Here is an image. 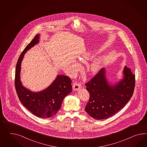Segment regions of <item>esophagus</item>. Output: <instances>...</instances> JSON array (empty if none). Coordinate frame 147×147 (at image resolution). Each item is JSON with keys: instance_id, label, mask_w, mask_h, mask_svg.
I'll return each instance as SVG.
<instances>
[{"instance_id": "34e87169", "label": "esophagus", "mask_w": 147, "mask_h": 147, "mask_svg": "<svg viewBox=\"0 0 147 147\" xmlns=\"http://www.w3.org/2000/svg\"><path fill=\"white\" fill-rule=\"evenodd\" d=\"M81 88V83L79 82L74 83L73 85V89L74 90H78Z\"/></svg>"}]
</instances>
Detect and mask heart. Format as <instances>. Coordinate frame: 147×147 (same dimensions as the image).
Masks as SVG:
<instances>
[{"label":"heart","instance_id":"1","mask_svg":"<svg viewBox=\"0 0 147 147\" xmlns=\"http://www.w3.org/2000/svg\"><path fill=\"white\" fill-rule=\"evenodd\" d=\"M89 58V56L86 54L84 55L82 58H81V59L82 61H84L86 59H88ZM100 62L99 61H95L92 62L90 65L89 69L90 71L92 73H96L98 72L100 68ZM76 69H78V66L75 65L74 66V68H73V72H75V71L76 70Z\"/></svg>","mask_w":147,"mask_h":147}]
</instances>
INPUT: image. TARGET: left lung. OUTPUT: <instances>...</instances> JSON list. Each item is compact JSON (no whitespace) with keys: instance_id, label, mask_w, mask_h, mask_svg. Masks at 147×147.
I'll return each mask as SVG.
<instances>
[{"instance_id":"left-lung-1","label":"left lung","mask_w":147,"mask_h":147,"mask_svg":"<svg viewBox=\"0 0 147 147\" xmlns=\"http://www.w3.org/2000/svg\"><path fill=\"white\" fill-rule=\"evenodd\" d=\"M124 78L115 85H110L101 68L86 83L90 94L85 110L90 116L100 120L111 117L122 109L132 96L136 79L130 68L125 66Z\"/></svg>"}]
</instances>
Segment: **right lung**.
Instances as JSON below:
<instances>
[{
    "label": "right lung",
    "mask_w": 147,
    "mask_h": 147,
    "mask_svg": "<svg viewBox=\"0 0 147 147\" xmlns=\"http://www.w3.org/2000/svg\"><path fill=\"white\" fill-rule=\"evenodd\" d=\"M39 34H36L22 51L16 64L15 86L19 100L22 105L36 116L50 118L61 108L65 97L71 92L72 80L65 75H58L47 89L39 92H33L22 86L20 80L21 61L25 53L39 42Z\"/></svg>",
    "instance_id": "1"
}]
</instances>
